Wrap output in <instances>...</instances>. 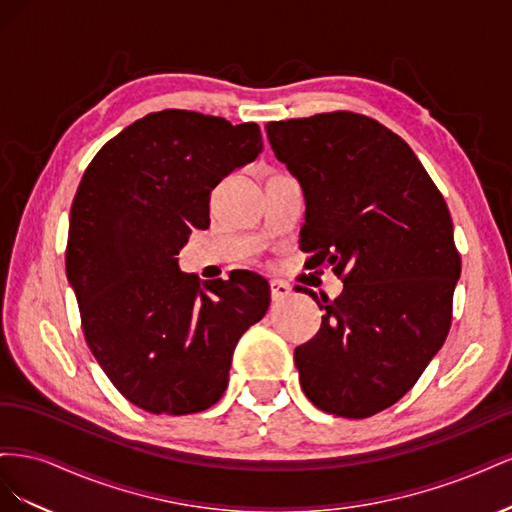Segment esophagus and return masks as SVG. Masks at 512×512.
Masks as SVG:
<instances>
[{
	"label": "esophagus",
	"instance_id": "esophagus-1",
	"mask_svg": "<svg viewBox=\"0 0 512 512\" xmlns=\"http://www.w3.org/2000/svg\"><path fill=\"white\" fill-rule=\"evenodd\" d=\"M290 294H292V288H290L286 282H280V280H273V282H271V299H273V301L288 299Z\"/></svg>",
	"mask_w": 512,
	"mask_h": 512
}]
</instances>
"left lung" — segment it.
Returning <instances> with one entry per match:
<instances>
[{"mask_svg":"<svg viewBox=\"0 0 512 512\" xmlns=\"http://www.w3.org/2000/svg\"><path fill=\"white\" fill-rule=\"evenodd\" d=\"M275 158L305 192L301 250L344 290L294 348L301 389L324 412L367 418L421 378L451 329L461 258L440 190L404 138L335 111L269 121ZM307 292V290H305Z\"/></svg>","mask_w":512,"mask_h":512,"instance_id":"1","label":"left lung"}]
</instances>
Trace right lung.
<instances>
[{"label": "right lung", "instance_id": "right-lung-1", "mask_svg": "<svg viewBox=\"0 0 512 512\" xmlns=\"http://www.w3.org/2000/svg\"><path fill=\"white\" fill-rule=\"evenodd\" d=\"M260 151L256 123L168 108L111 138L76 190L66 273L87 346L151 414L211 408L239 337L267 314L260 275L200 282L177 260L192 228L209 226L211 190Z\"/></svg>", "mask_w": 512, "mask_h": 512}]
</instances>
